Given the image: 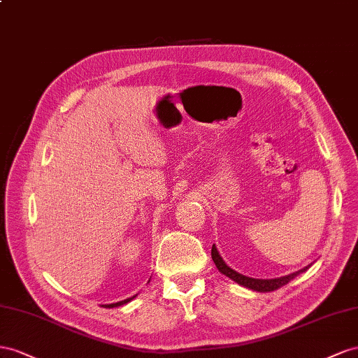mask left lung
Masks as SVG:
<instances>
[{
    "label": "left lung",
    "mask_w": 358,
    "mask_h": 358,
    "mask_svg": "<svg viewBox=\"0 0 358 358\" xmlns=\"http://www.w3.org/2000/svg\"><path fill=\"white\" fill-rule=\"evenodd\" d=\"M211 258H213L214 264H216L217 270L222 274L228 275L229 279H232L234 282H237L238 285H241V287L253 289V291H258V292H270V291L279 289L280 287H283V285H287L294 278H297L300 273L306 271L312 265L310 264V265H308V267H304V268H301L299 271L287 274V275H282V278H278V279H253V278H248V275H243V274L237 273L236 270H232L229 265H227V262L222 259V257H220L219 252H217V248L214 246V244H213V248H211Z\"/></svg>",
    "instance_id": "obj_1"
}]
</instances>
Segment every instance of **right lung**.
<instances>
[{
    "label": "right lung",
    "mask_w": 358,
    "mask_h": 358,
    "mask_svg": "<svg viewBox=\"0 0 358 358\" xmlns=\"http://www.w3.org/2000/svg\"><path fill=\"white\" fill-rule=\"evenodd\" d=\"M136 297V295H134V297H130V299H126V300H122V301H118V303H112V304H105V308H118V306H122V304H126V303H129V301H131Z\"/></svg>",
    "instance_id": "obj_1"
}]
</instances>
